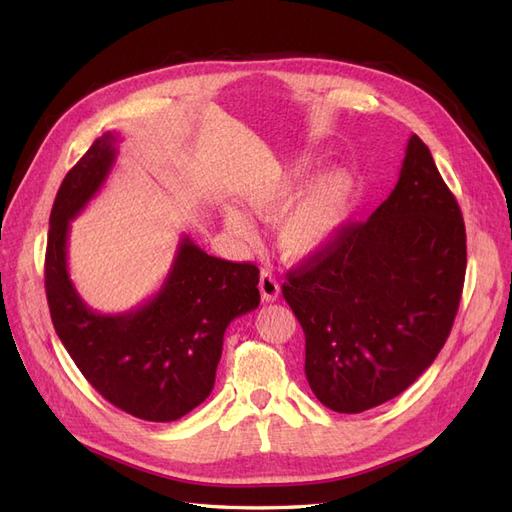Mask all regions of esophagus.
<instances>
[{
  "label": "esophagus",
  "instance_id": "34e87169",
  "mask_svg": "<svg viewBox=\"0 0 512 512\" xmlns=\"http://www.w3.org/2000/svg\"><path fill=\"white\" fill-rule=\"evenodd\" d=\"M260 294H262V301H275L280 297V282L275 280V277L269 271H262L260 273V282H258Z\"/></svg>",
  "mask_w": 512,
  "mask_h": 512
}]
</instances>
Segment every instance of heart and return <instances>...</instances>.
Here are the masks:
<instances>
[{
    "mask_svg": "<svg viewBox=\"0 0 512 512\" xmlns=\"http://www.w3.org/2000/svg\"><path fill=\"white\" fill-rule=\"evenodd\" d=\"M318 168L309 156L273 160L265 173L243 190V200L256 218L277 223V247L288 260H309L327 252L342 237L356 205V181L346 170L313 179ZM315 183L312 184L311 181ZM224 224L232 237L252 241L254 228L245 215L228 207Z\"/></svg>",
    "mask_w": 512,
    "mask_h": 512,
    "instance_id": "1",
    "label": "heart"
}]
</instances>
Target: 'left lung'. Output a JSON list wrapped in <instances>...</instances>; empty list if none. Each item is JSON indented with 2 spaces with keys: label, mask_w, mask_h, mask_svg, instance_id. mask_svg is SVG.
<instances>
[{
  "label": "left lung",
  "mask_w": 512,
  "mask_h": 512,
  "mask_svg": "<svg viewBox=\"0 0 512 512\" xmlns=\"http://www.w3.org/2000/svg\"><path fill=\"white\" fill-rule=\"evenodd\" d=\"M466 262L457 200L412 134L389 198L282 286L320 404L356 414L404 393L451 333Z\"/></svg>",
  "instance_id": "obj_1"
}]
</instances>
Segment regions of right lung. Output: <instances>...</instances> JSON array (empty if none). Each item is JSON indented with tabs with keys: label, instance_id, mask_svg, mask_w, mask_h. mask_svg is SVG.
<instances>
[{
	"label": "right lung",
	"instance_id": "obj_1",
	"mask_svg": "<svg viewBox=\"0 0 512 512\" xmlns=\"http://www.w3.org/2000/svg\"><path fill=\"white\" fill-rule=\"evenodd\" d=\"M117 143V132L100 136L61 183L46 243V299L61 344L89 384L123 412L170 423L209 397L228 324L260 303V271L209 256L183 235L153 297L123 314L91 309L70 280V222L100 192Z\"/></svg>",
	"mask_w": 512,
	"mask_h": 512
}]
</instances>
